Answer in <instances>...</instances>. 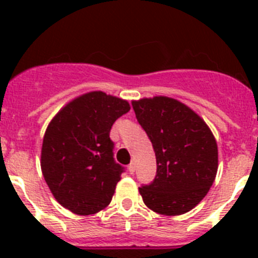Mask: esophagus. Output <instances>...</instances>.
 <instances>
[{
	"label": "esophagus",
	"mask_w": 258,
	"mask_h": 258,
	"mask_svg": "<svg viewBox=\"0 0 258 258\" xmlns=\"http://www.w3.org/2000/svg\"><path fill=\"white\" fill-rule=\"evenodd\" d=\"M127 170H129V172H131L132 174H133V173L136 172V163H134V161H132V163L129 164V165H127Z\"/></svg>",
	"instance_id": "esophagus-1"
}]
</instances>
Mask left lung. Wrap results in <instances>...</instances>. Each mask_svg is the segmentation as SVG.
<instances>
[{
    "instance_id": "obj_1",
    "label": "left lung",
    "mask_w": 258,
    "mask_h": 258,
    "mask_svg": "<svg viewBox=\"0 0 258 258\" xmlns=\"http://www.w3.org/2000/svg\"><path fill=\"white\" fill-rule=\"evenodd\" d=\"M132 106L156 156L154 182L140 187L143 203L164 216L187 213L204 199L217 174L213 133L195 111L174 98H142Z\"/></svg>"
}]
</instances>
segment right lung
Listing matches in <instances>:
<instances>
[{"mask_svg": "<svg viewBox=\"0 0 258 258\" xmlns=\"http://www.w3.org/2000/svg\"><path fill=\"white\" fill-rule=\"evenodd\" d=\"M129 109L125 99L90 92L68 102L49 122L41 170L61 207L89 216L111 203L122 166L113 160L109 131Z\"/></svg>", "mask_w": 258, "mask_h": 258, "instance_id": "obj_1", "label": "right lung"}]
</instances>
